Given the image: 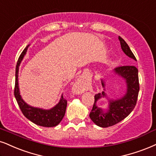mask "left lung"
I'll return each mask as SVG.
<instances>
[{
    "instance_id": "1",
    "label": "left lung",
    "mask_w": 156,
    "mask_h": 156,
    "mask_svg": "<svg viewBox=\"0 0 156 156\" xmlns=\"http://www.w3.org/2000/svg\"><path fill=\"white\" fill-rule=\"evenodd\" d=\"M121 46L126 55L137 61L127 43L120 36L119 37ZM114 72L117 74L122 76L126 80L127 84V92L126 95L117 101H111L109 110L106 113H103L102 109L96 106L95 103L98 100L105 96L104 92L102 94L98 93L95 95V102L90 113V118L96 125L101 127H109L118 124L124 119L137 104L138 94L140 90L138 69L134 66H121L115 69ZM104 86L103 82H102Z\"/></svg>"
}]
</instances>
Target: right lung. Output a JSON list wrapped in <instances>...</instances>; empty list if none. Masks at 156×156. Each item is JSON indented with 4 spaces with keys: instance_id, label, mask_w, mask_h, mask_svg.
<instances>
[{
    "instance_id": "obj_1",
    "label": "right lung",
    "mask_w": 156,
    "mask_h": 156,
    "mask_svg": "<svg viewBox=\"0 0 156 156\" xmlns=\"http://www.w3.org/2000/svg\"><path fill=\"white\" fill-rule=\"evenodd\" d=\"M27 48L28 46H27L24 49V51L21 53L20 56L19 57L18 61H17L16 66V78H15L14 96L22 113L29 120H30L35 124L41 126H45V127L55 126L61 122L65 115V112H66L67 101L65 98H63V95L60 100V102L54 108H53L51 110H43V109L37 108H33L28 105L26 103H24V101H23L20 95H19L18 86L19 66L24 55L26 54Z\"/></svg>"
}]
</instances>
